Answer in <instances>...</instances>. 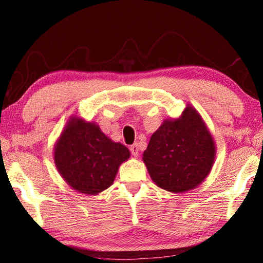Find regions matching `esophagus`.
Returning a JSON list of instances; mask_svg holds the SVG:
<instances>
[{
	"label": "esophagus",
	"mask_w": 263,
	"mask_h": 263,
	"mask_svg": "<svg viewBox=\"0 0 263 263\" xmlns=\"http://www.w3.org/2000/svg\"><path fill=\"white\" fill-rule=\"evenodd\" d=\"M139 150H140V148H139V144L138 143H135V144H132V146L130 147V152H131V154L133 155V156H137L139 155Z\"/></svg>",
	"instance_id": "1"
}]
</instances>
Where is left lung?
I'll use <instances>...</instances> for the list:
<instances>
[{
    "label": "left lung",
    "instance_id": "left-lung-1",
    "mask_svg": "<svg viewBox=\"0 0 263 263\" xmlns=\"http://www.w3.org/2000/svg\"><path fill=\"white\" fill-rule=\"evenodd\" d=\"M215 152L203 121L189 106L180 119L165 121L154 133L143 161L159 187L181 193L197 187L209 174Z\"/></svg>",
    "mask_w": 263,
    "mask_h": 263
}]
</instances>
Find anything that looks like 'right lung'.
<instances>
[{
	"mask_svg": "<svg viewBox=\"0 0 263 263\" xmlns=\"http://www.w3.org/2000/svg\"><path fill=\"white\" fill-rule=\"evenodd\" d=\"M54 150L61 176L70 186L85 194H97L108 189L119 166L130 157L128 149L111 141L98 125L74 117Z\"/></svg>",
	"mask_w": 263,
	"mask_h": 263,
	"instance_id": "1",
	"label": "right lung"
}]
</instances>
